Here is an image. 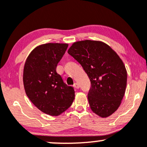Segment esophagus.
I'll list each match as a JSON object with an SVG mask.
<instances>
[{"label":"esophagus","mask_w":147,"mask_h":147,"mask_svg":"<svg viewBox=\"0 0 147 147\" xmlns=\"http://www.w3.org/2000/svg\"><path fill=\"white\" fill-rule=\"evenodd\" d=\"M74 87L76 88L77 89H79V85L78 83H75L74 84Z\"/></svg>","instance_id":"1"}]
</instances>
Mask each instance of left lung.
<instances>
[{
    "label": "left lung",
    "instance_id": "8db88e82",
    "mask_svg": "<svg viewBox=\"0 0 147 147\" xmlns=\"http://www.w3.org/2000/svg\"><path fill=\"white\" fill-rule=\"evenodd\" d=\"M68 53L83 67L91 87L88 94L92 112L107 117L117 111L125 93L127 72L117 54L102 41L74 43Z\"/></svg>",
    "mask_w": 147,
    "mask_h": 147
}]
</instances>
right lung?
Instances as JSON below:
<instances>
[{"label": "right lung", "mask_w": 147, "mask_h": 147, "mask_svg": "<svg viewBox=\"0 0 147 147\" xmlns=\"http://www.w3.org/2000/svg\"><path fill=\"white\" fill-rule=\"evenodd\" d=\"M68 46L51 43L39 45L25 63L23 79L27 96L40 111L52 116L66 111L75 99L74 88L64 83L56 70Z\"/></svg>", "instance_id": "1"}]
</instances>
